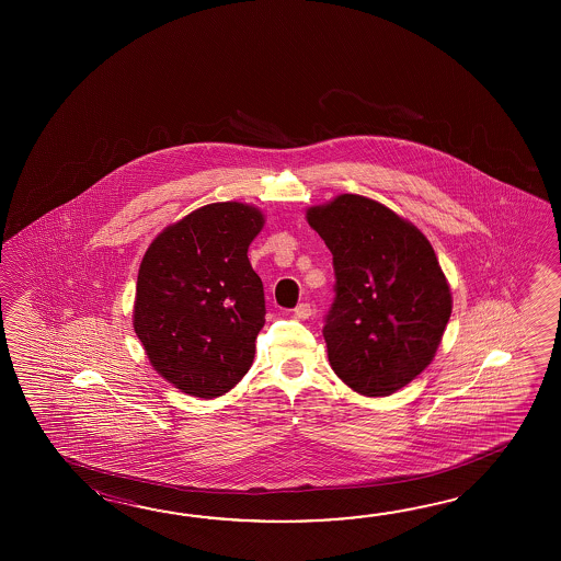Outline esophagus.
I'll return each mask as SVG.
<instances>
[{
	"mask_svg": "<svg viewBox=\"0 0 561 561\" xmlns=\"http://www.w3.org/2000/svg\"><path fill=\"white\" fill-rule=\"evenodd\" d=\"M310 314H312V309H310L309 302H298L295 317L305 321V319H309Z\"/></svg>",
	"mask_w": 561,
	"mask_h": 561,
	"instance_id": "34e87169",
	"label": "esophagus"
}]
</instances>
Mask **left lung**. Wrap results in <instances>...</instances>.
I'll return each mask as SVG.
<instances>
[{
  "mask_svg": "<svg viewBox=\"0 0 561 561\" xmlns=\"http://www.w3.org/2000/svg\"><path fill=\"white\" fill-rule=\"evenodd\" d=\"M307 220L333 254L334 300L322 327L331 367L357 393L399 391L433 360L451 317L430 240L358 194L312 206Z\"/></svg>",
  "mask_w": 561,
  "mask_h": 561,
  "instance_id": "1",
  "label": "left lung"
}]
</instances>
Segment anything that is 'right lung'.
<instances>
[{
  "instance_id": "right-lung-1",
  "label": "right lung",
  "mask_w": 561,
  "mask_h": 561,
  "mask_svg": "<svg viewBox=\"0 0 561 561\" xmlns=\"http://www.w3.org/2000/svg\"><path fill=\"white\" fill-rule=\"evenodd\" d=\"M263 225L249 204H208L144 254L134 331L152 367L182 393L220 397L251 369L266 309L247 252Z\"/></svg>"
}]
</instances>
